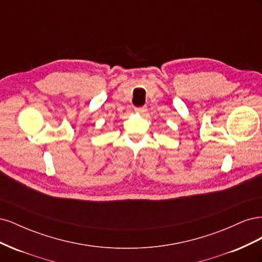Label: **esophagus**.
<instances>
[{
	"mask_svg": "<svg viewBox=\"0 0 262 262\" xmlns=\"http://www.w3.org/2000/svg\"><path fill=\"white\" fill-rule=\"evenodd\" d=\"M146 107H138V108H134V112H136L137 114H144L146 112Z\"/></svg>",
	"mask_w": 262,
	"mask_h": 262,
	"instance_id": "obj_1",
	"label": "esophagus"
}]
</instances>
